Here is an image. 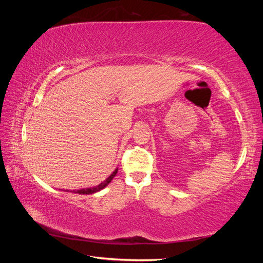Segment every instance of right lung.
Here are the masks:
<instances>
[{
  "instance_id": "obj_1",
  "label": "right lung",
  "mask_w": 263,
  "mask_h": 263,
  "mask_svg": "<svg viewBox=\"0 0 263 263\" xmlns=\"http://www.w3.org/2000/svg\"><path fill=\"white\" fill-rule=\"evenodd\" d=\"M117 171H118V169H115V171L110 174V176L104 181V182H102L101 184H99V185H97V186H94V187H87V189H81V190H74L73 191V193H78V194H93V193H97V192H99V191H101V190H103L104 189L108 183L113 180V178L116 176V173H117ZM67 192H69V191H67Z\"/></svg>"
}]
</instances>
